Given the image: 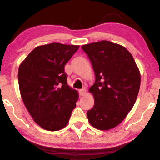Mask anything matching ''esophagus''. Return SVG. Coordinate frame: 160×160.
Segmentation results:
<instances>
[{"label": "esophagus", "mask_w": 160, "mask_h": 160, "mask_svg": "<svg viewBox=\"0 0 160 160\" xmlns=\"http://www.w3.org/2000/svg\"><path fill=\"white\" fill-rule=\"evenodd\" d=\"M86 92H87V91H86V89H81L80 90V94L82 96V95H85L86 94Z\"/></svg>", "instance_id": "34e87169"}]
</instances>
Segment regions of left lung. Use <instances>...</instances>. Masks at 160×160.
I'll return each instance as SVG.
<instances>
[{"label": "left lung", "instance_id": "1", "mask_svg": "<svg viewBox=\"0 0 160 160\" xmlns=\"http://www.w3.org/2000/svg\"><path fill=\"white\" fill-rule=\"evenodd\" d=\"M92 65L95 83L89 91L94 106L87 111L89 123L99 130L116 127L126 118L137 99L141 74L124 47L108 40L82 46Z\"/></svg>", "mask_w": 160, "mask_h": 160}]
</instances>
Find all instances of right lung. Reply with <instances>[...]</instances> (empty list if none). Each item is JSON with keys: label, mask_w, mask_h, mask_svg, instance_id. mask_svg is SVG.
Masks as SVG:
<instances>
[{"label": "right lung", "mask_w": 160, "mask_h": 160, "mask_svg": "<svg viewBox=\"0 0 160 160\" xmlns=\"http://www.w3.org/2000/svg\"><path fill=\"white\" fill-rule=\"evenodd\" d=\"M79 46L58 43L37 47L20 64V94L33 120L48 131L67 126L78 100V92L68 85L65 65Z\"/></svg>", "instance_id": "1"}]
</instances>
